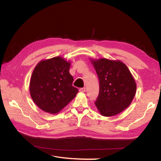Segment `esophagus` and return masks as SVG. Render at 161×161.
<instances>
[{
	"label": "esophagus",
	"mask_w": 161,
	"mask_h": 161,
	"mask_svg": "<svg viewBox=\"0 0 161 161\" xmlns=\"http://www.w3.org/2000/svg\"><path fill=\"white\" fill-rule=\"evenodd\" d=\"M79 91H80V92H85L86 91V89H85V87H83V88H80V89H79Z\"/></svg>",
	"instance_id": "obj_1"
}]
</instances>
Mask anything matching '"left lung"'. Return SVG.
<instances>
[{"label":"left lung","instance_id":"8db88e82","mask_svg":"<svg viewBox=\"0 0 161 161\" xmlns=\"http://www.w3.org/2000/svg\"><path fill=\"white\" fill-rule=\"evenodd\" d=\"M99 80V93L95 105L105 117L119 114L130 106L136 92L135 79L128 68L119 60L91 59Z\"/></svg>","mask_w":161,"mask_h":161}]
</instances>
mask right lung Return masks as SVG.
<instances>
[{"label": "right lung", "mask_w": 161, "mask_h": 161, "mask_svg": "<svg viewBox=\"0 0 161 161\" xmlns=\"http://www.w3.org/2000/svg\"><path fill=\"white\" fill-rule=\"evenodd\" d=\"M71 65L61 56L42 60L33 70L30 82L31 99L39 108L50 114L64 109L78 93L69 73Z\"/></svg>", "instance_id": "1"}]
</instances>
